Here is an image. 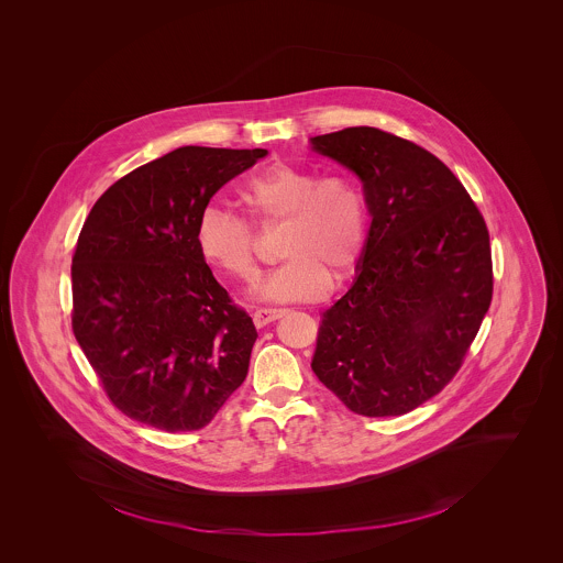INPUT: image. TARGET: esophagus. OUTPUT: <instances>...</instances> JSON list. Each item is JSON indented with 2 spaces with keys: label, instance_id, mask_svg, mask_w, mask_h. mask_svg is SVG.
<instances>
[{
  "label": "esophagus",
  "instance_id": "esophagus-1",
  "mask_svg": "<svg viewBox=\"0 0 563 563\" xmlns=\"http://www.w3.org/2000/svg\"><path fill=\"white\" fill-rule=\"evenodd\" d=\"M285 316V309H266V307H262V309H256L254 311V324L257 325V328H262V325H268L273 324V322H276L278 318H283Z\"/></svg>",
  "mask_w": 563,
  "mask_h": 563
}]
</instances>
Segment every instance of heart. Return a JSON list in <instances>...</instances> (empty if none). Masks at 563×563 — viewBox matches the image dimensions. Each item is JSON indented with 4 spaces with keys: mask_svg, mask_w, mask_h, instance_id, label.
Masks as SVG:
<instances>
[{
    "mask_svg": "<svg viewBox=\"0 0 563 563\" xmlns=\"http://www.w3.org/2000/svg\"><path fill=\"white\" fill-rule=\"evenodd\" d=\"M239 198L257 227L283 224L278 252L287 262L257 287L260 299L316 301L332 278L344 280L357 268L367 241V205L351 177L276 163L252 177ZM196 243L210 266L241 283L256 280L257 239L245 219L206 206Z\"/></svg>",
    "mask_w": 563,
    "mask_h": 563,
    "instance_id": "heart-1",
    "label": "heart"
}]
</instances>
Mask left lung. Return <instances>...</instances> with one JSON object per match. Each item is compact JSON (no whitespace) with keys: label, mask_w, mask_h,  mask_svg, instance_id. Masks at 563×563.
Masks as SVG:
<instances>
[{"label":"left lung","mask_w":563,"mask_h":563,"mask_svg":"<svg viewBox=\"0 0 563 563\" xmlns=\"http://www.w3.org/2000/svg\"><path fill=\"white\" fill-rule=\"evenodd\" d=\"M353 170L372 214L353 287L325 309L311 369L346 409L398 417L461 369L492 306L489 231L438 156L377 128L309 140Z\"/></svg>","instance_id":"1"}]
</instances>
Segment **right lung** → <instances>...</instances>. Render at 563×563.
Wrapping results in <instances>:
<instances>
[{
	"label": "right lung",
	"instance_id": "right-lung-1",
	"mask_svg": "<svg viewBox=\"0 0 563 563\" xmlns=\"http://www.w3.org/2000/svg\"><path fill=\"white\" fill-rule=\"evenodd\" d=\"M268 151L181 146L128 173L86 217L71 257V330L109 400L163 431L208 426L257 339L196 243L219 189Z\"/></svg>",
	"mask_w": 563,
	"mask_h": 563
}]
</instances>
